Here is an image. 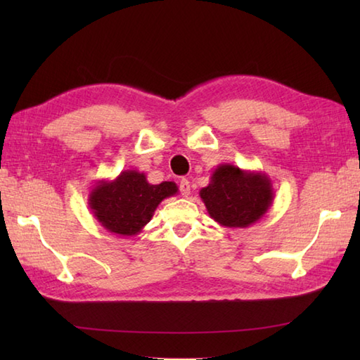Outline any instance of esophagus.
<instances>
[{
    "mask_svg": "<svg viewBox=\"0 0 360 360\" xmlns=\"http://www.w3.org/2000/svg\"><path fill=\"white\" fill-rule=\"evenodd\" d=\"M179 190H181L182 196L190 195V182H188V179H181L179 181Z\"/></svg>",
    "mask_w": 360,
    "mask_h": 360,
    "instance_id": "esophagus-1",
    "label": "esophagus"
}]
</instances>
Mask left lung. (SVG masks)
Here are the masks:
<instances>
[{
	"instance_id": "8db88e82",
	"label": "left lung",
	"mask_w": 360,
	"mask_h": 360,
	"mask_svg": "<svg viewBox=\"0 0 360 360\" xmlns=\"http://www.w3.org/2000/svg\"><path fill=\"white\" fill-rule=\"evenodd\" d=\"M200 196L210 218L219 226L246 229L266 215L275 193L266 173L219 164L209 186L200 190Z\"/></svg>"
}]
</instances>
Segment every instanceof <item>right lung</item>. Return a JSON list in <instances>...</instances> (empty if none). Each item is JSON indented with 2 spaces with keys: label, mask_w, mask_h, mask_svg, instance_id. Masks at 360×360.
Returning a JSON list of instances; mask_svg holds the SVG:
<instances>
[{
  "label": "right lung",
  "mask_w": 360,
  "mask_h": 360,
  "mask_svg": "<svg viewBox=\"0 0 360 360\" xmlns=\"http://www.w3.org/2000/svg\"><path fill=\"white\" fill-rule=\"evenodd\" d=\"M178 193L172 181L150 184L145 173L124 170L112 181L102 179L88 195L89 209L97 223L120 236H134L150 223L158 205Z\"/></svg>",
  "instance_id": "right-lung-1"
}]
</instances>
